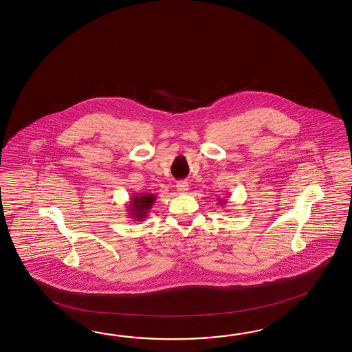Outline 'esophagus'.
Returning <instances> with one entry per match:
<instances>
[{
  "instance_id": "obj_1",
  "label": "esophagus",
  "mask_w": 352,
  "mask_h": 352,
  "mask_svg": "<svg viewBox=\"0 0 352 352\" xmlns=\"http://www.w3.org/2000/svg\"><path fill=\"white\" fill-rule=\"evenodd\" d=\"M176 188H177L179 194H186L187 191H188V184L185 182V181H179V182H177V185H176Z\"/></svg>"
}]
</instances>
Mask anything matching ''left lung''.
Here are the masks:
<instances>
[{"label": "left lung", "instance_id": "1", "mask_svg": "<svg viewBox=\"0 0 352 352\" xmlns=\"http://www.w3.org/2000/svg\"><path fill=\"white\" fill-rule=\"evenodd\" d=\"M219 204H220V205H226V204H228V201H226V199H225V200H221V199H219Z\"/></svg>", "mask_w": 352, "mask_h": 352}]
</instances>
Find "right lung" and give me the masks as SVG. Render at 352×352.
Segmentation results:
<instances>
[{
  "instance_id": "1",
  "label": "right lung",
  "mask_w": 352,
  "mask_h": 352,
  "mask_svg": "<svg viewBox=\"0 0 352 352\" xmlns=\"http://www.w3.org/2000/svg\"><path fill=\"white\" fill-rule=\"evenodd\" d=\"M156 201V196L152 194H135L131 197L128 204V215L133 221H142L148 217L153 202Z\"/></svg>"
}]
</instances>
